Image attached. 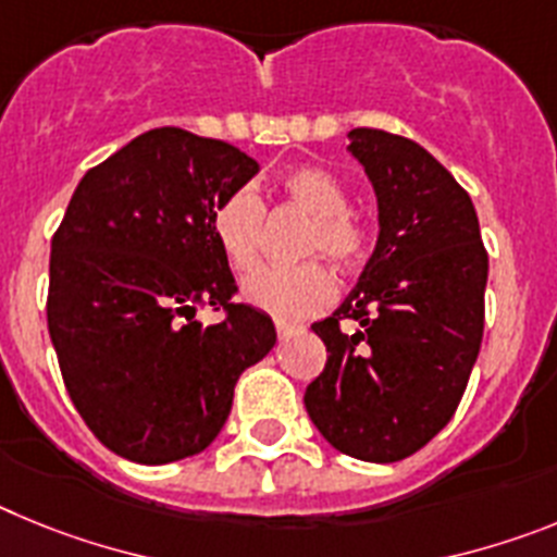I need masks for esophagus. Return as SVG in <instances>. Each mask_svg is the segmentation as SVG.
Instances as JSON below:
<instances>
[{
	"instance_id": "esophagus-1",
	"label": "esophagus",
	"mask_w": 557,
	"mask_h": 557,
	"mask_svg": "<svg viewBox=\"0 0 557 557\" xmlns=\"http://www.w3.org/2000/svg\"><path fill=\"white\" fill-rule=\"evenodd\" d=\"M301 323H295V321H282V318H278V321H275V332H278V339H287L289 334H295V332H301Z\"/></svg>"
}]
</instances>
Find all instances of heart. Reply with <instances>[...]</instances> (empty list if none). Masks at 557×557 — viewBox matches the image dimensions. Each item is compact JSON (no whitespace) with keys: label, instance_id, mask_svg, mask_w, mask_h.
Masks as SVG:
<instances>
[{"label":"heart","instance_id":"heart-1","mask_svg":"<svg viewBox=\"0 0 557 557\" xmlns=\"http://www.w3.org/2000/svg\"><path fill=\"white\" fill-rule=\"evenodd\" d=\"M284 198L312 218L304 236V253H323L339 268H357L371 248L366 223L348 211V189L323 166H298L278 181ZM264 203L250 186L225 195L211 211V234L234 270H248L259 256ZM243 298L250 307L293 321L318 312L334 298V275L321 262L262 264L243 278Z\"/></svg>","mask_w":557,"mask_h":557}]
</instances>
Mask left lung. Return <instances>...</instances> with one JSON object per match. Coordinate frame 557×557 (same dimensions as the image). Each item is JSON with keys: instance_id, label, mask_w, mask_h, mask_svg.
Instances as JSON below:
<instances>
[{"instance_id": "8db88e82", "label": "left lung", "mask_w": 557, "mask_h": 557, "mask_svg": "<svg viewBox=\"0 0 557 557\" xmlns=\"http://www.w3.org/2000/svg\"><path fill=\"white\" fill-rule=\"evenodd\" d=\"M348 152L376 195L379 236L346 301L312 323L329 359L304 405L337 451L396 462L449 424L469 385L488 253L471 198L424 147L354 127ZM343 317L360 329L343 333Z\"/></svg>"}]
</instances>
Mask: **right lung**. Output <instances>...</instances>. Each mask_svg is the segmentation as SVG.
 Segmentation results:
<instances>
[{
  "mask_svg": "<svg viewBox=\"0 0 557 557\" xmlns=\"http://www.w3.org/2000/svg\"><path fill=\"white\" fill-rule=\"evenodd\" d=\"M259 172L250 156L156 127L88 170L49 256L47 326L66 391L113 455L161 466L220 435L236 379L275 346L236 284L211 211ZM225 308L211 327L197 309Z\"/></svg>",
  "mask_w": 557,
  "mask_h": 557,
  "instance_id": "obj_1",
  "label": "right lung"
}]
</instances>
